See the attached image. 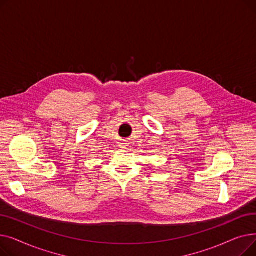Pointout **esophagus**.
<instances>
[{
  "mask_svg": "<svg viewBox=\"0 0 256 256\" xmlns=\"http://www.w3.org/2000/svg\"><path fill=\"white\" fill-rule=\"evenodd\" d=\"M119 146L121 147V148L126 150V147L128 146V141H126V140H124V141H121V142L119 143Z\"/></svg>",
  "mask_w": 256,
  "mask_h": 256,
  "instance_id": "1",
  "label": "esophagus"
}]
</instances>
